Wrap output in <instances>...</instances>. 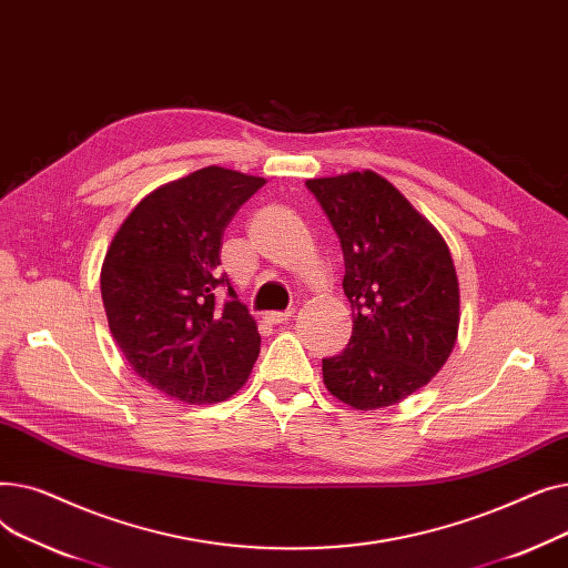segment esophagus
<instances>
[{"instance_id": "esophagus-1", "label": "esophagus", "mask_w": 568, "mask_h": 568, "mask_svg": "<svg viewBox=\"0 0 568 568\" xmlns=\"http://www.w3.org/2000/svg\"><path fill=\"white\" fill-rule=\"evenodd\" d=\"M292 317H294V311H272V313L264 315V320H266L268 324H285V322L292 320Z\"/></svg>"}]
</instances>
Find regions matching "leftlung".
<instances>
[{
  "mask_svg": "<svg viewBox=\"0 0 568 568\" xmlns=\"http://www.w3.org/2000/svg\"><path fill=\"white\" fill-rule=\"evenodd\" d=\"M345 257L347 347L322 359L324 384L356 409L389 407L422 389L458 338L460 292L442 234L373 170L308 179Z\"/></svg>",
  "mask_w": 568,
  "mask_h": 568,
  "instance_id": "1",
  "label": "left lung"
}]
</instances>
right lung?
Here are the masks:
<instances>
[{"instance_id": "1", "label": "right lung", "mask_w": 568, "mask_h": 568, "mask_svg": "<svg viewBox=\"0 0 568 568\" xmlns=\"http://www.w3.org/2000/svg\"><path fill=\"white\" fill-rule=\"evenodd\" d=\"M262 186L236 170H195L142 197L105 253L112 338L138 377L174 400L221 403L253 371L257 324L219 264L227 223Z\"/></svg>"}]
</instances>
